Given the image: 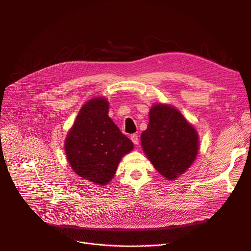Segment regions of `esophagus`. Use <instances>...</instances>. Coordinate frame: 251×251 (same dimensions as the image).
<instances>
[{
  "mask_svg": "<svg viewBox=\"0 0 251 251\" xmlns=\"http://www.w3.org/2000/svg\"><path fill=\"white\" fill-rule=\"evenodd\" d=\"M130 139L132 140V142L134 143L135 145H138V144H139V137H138L137 134H132L131 137H130Z\"/></svg>",
  "mask_w": 251,
  "mask_h": 251,
  "instance_id": "obj_1",
  "label": "esophagus"
}]
</instances>
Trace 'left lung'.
I'll return each mask as SVG.
<instances>
[{
	"label": "left lung",
	"instance_id": "obj_1",
	"mask_svg": "<svg viewBox=\"0 0 251 251\" xmlns=\"http://www.w3.org/2000/svg\"><path fill=\"white\" fill-rule=\"evenodd\" d=\"M141 145L154 168L167 180H175L195 162L200 141L196 128L180 111L158 103L151 107Z\"/></svg>",
	"mask_w": 251,
	"mask_h": 251
}]
</instances>
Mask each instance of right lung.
I'll use <instances>...</instances> for the list:
<instances>
[{"mask_svg":"<svg viewBox=\"0 0 251 251\" xmlns=\"http://www.w3.org/2000/svg\"><path fill=\"white\" fill-rule=\"evenodd\" d=\"M105 97L88 100L64 140L66 159L79 176L99 186L111 182L123 156L134 144L108 116Z\"/></svg>","mask_w":251,"mask_h":251,"instance_id":"obj_1","label":"right lung"}]
</instances>
